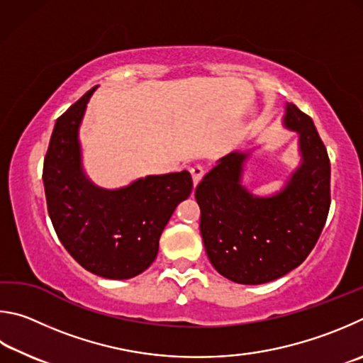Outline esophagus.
<instances>
[{
  "label": "esophagus",
  "mask_w": 363,
  "mask_h": 363,
  "mask_svg": "<svg viewBox=\"0 0 363 363\" xmlns=\"http://www.w3.org/2000/svg\"><path fill=\"white\" fill-rule=\"evenodd\" d=\"M204 172H206L204 165H201V164H198V165H194V167H191V175H193L194 185H198V183L201 182V178L204 177Z\"/></svg>",
  "instance_id": "1"
}]
</instances>
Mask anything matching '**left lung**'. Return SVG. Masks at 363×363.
Wrapping results in <instances>:
<instances>
[{
    "mask_svg": "<svg viewBox=\"0 0 363 363\" xmlns=\"http://www.w3.org/2000/svg\"><path fill=\"white\" fill-rule=\"evenodd\" d=\"M282 125L298 133L300 165L269 196L242 185L253 150H234L196 186L201 234L215 269L244 285L266 284L300 266L314 249L330 208V159L308 114L285 105Z\"/></svg>",
    "mask_w": 363,
    "mask_h": 363,
    "instance_id": "left-lung-1",
    "label": "left lung"
}]
</instances>
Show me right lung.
Here are the masks:
<instances>
[{"mask_svg":"<svg viewBox=\"0 0 363 363\" xmlns=\"http://www.w3.org/2000/svg\"><path fill=\"white\" fill-rule=\"evenodd\" d=\"M92 87L55 121L44 157L48 212L67 252L105 279H132L155 262L172 213L193 191L188 170L146 175L129 185L101 188L82 167L79 127Z\"/></svg>","mask_w":363,"mask_h":363,"instance_id":"1","label":"right lung"}]
</instances>
